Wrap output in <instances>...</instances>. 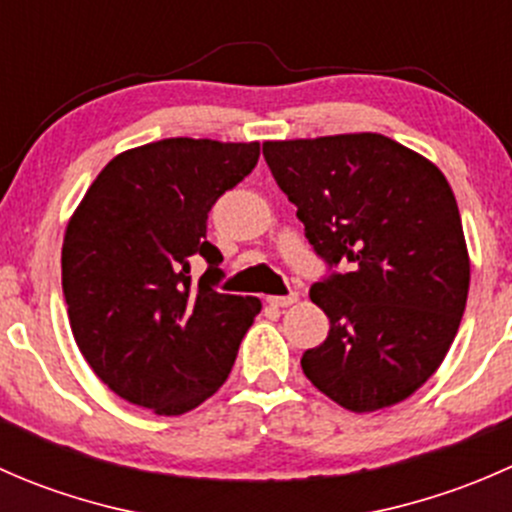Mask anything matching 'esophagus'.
<instances>
[{
    "label": "esophagus",
    "instance_id": "1",
    "mask_svg": "<svg viewBox=\"0 0 512 512\" xmlns=\"http://www.w3.org/2000/svg\"><path fill=\"white\" fill-rule=\"evenodd\" d=\"M297 299H299L297 292H287V294H277V297H267V302H270L272 307H292Z\"/></svg>",
    "mask_w": 512,
    "mask_h": 512
}]
</instances>
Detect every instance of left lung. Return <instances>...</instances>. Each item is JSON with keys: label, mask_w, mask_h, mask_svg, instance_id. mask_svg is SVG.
Returning <instances> with one entry per match:
<instances>
[{"label": "left lung", "mask_w": 512, "mask_h": 512, "mask_svg": "<svg viewBox=\"0 0 512 512\" xmlns=\"http://www.w3.org/2000/svg\"><path fill=\"white\" fill-rule=\"evenodd\" d=\"M262 153L329 265L309 289L329 334L302 354L304 376L356 414L409 399L441 366L468 299L451 185L381 133L267 141Z\"/></svg>", "instance_id": "obj_1"}]
</instances>
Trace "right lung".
Wrapping results in <instances>:
<instances>
[{
    "instance_id": "1",
    "label": "right lung",
    "mask_w": 512,
    "mask_h": 512,
    "mask_svg": "<svg viewBox=\"0 0 512 512\" xmlns=\"http://www.w3.org/2000/svg\"><path fill=\"white\" fill-rule=\"evenodd\" d=\"M260 143L163 138L121 153L71 215L61 287L98 379L158 416L193 411L230 376L257 297L223 294L208 213L252 173ZM209 265L198 283L189 265Z\"/></svg>"
}]
</instances>
